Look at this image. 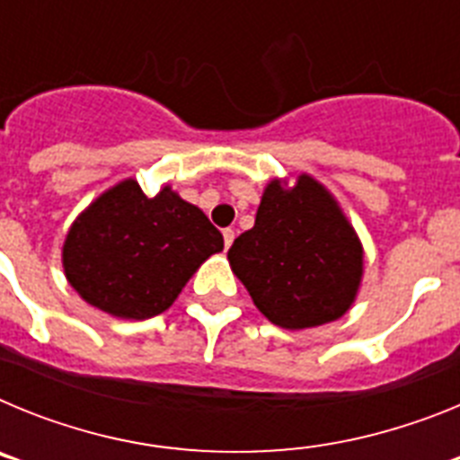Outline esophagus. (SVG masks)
I'll return each mask as SVG.
<instances>
[{
    "mask_svg": "<svg viewBox=\"0 0 460 460\" xmlns=\"http://www.w3.org/2000/svg\"><path fill=\"white\" fill-rule=\"evenodd\" d=\"M233 242H234V230L233 227H226V230H223V243H226V251L233 246Z\"/></svg>",
    "mask_w": 460,
    "mask_h": 460,
    "instance_id": "1",
    "label": "esophagus"
}]
</instances>
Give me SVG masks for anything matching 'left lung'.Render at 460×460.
Here are the masks:
<instances>
[{
	"label": "left lung",
	"mask_w": 460,
	"mask_h": 460,
	"mask_svg": "<svg viewBox=\"0 0 460 460\" xmlns=\"http://www.w3.org/2000/svg\"><path fill=\"white\" fill-rule=\"evenodd\" d=\"M258 311L283 329L318 327L348 313L364 274V249L320 181H270L255 226L227 251Z\"/></svg>",
	"instance_id": "1"
}]
</instances>
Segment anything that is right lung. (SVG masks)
Masks as SVG:
<instances>
[{
    "label": "right lung",
    "instance_id": "add662e5",
    "mask_svg": "<svg viewBox=\"0 0 460 460\" xmlns=\"http://www.w3.org/2000/svg\"><path fill=\"white\" fill-rule=\"evenodd\" d=\"M218 251L223 234L205 211L170 186L147 198L136 180H124L75 218L62 262L84 302L115 318L147 320L172 306Z\"/></svg>",
    "mask_w": 460,
    "mask_h": 460
}]
</instances>
